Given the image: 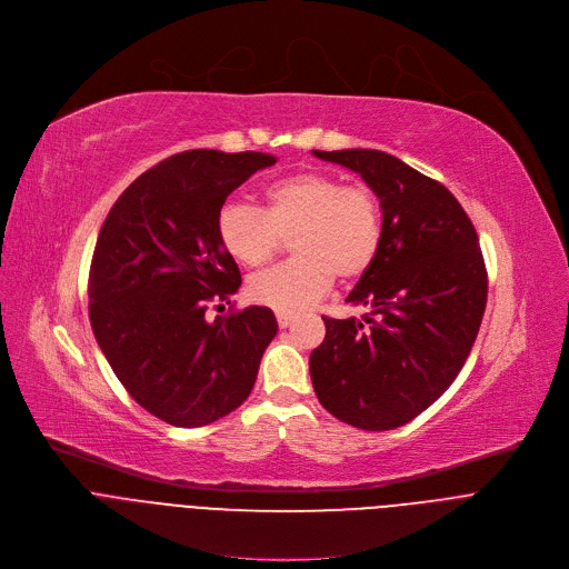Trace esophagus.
I'll use <instances>...</instances> for the list:
<instances>
[{
    "mask_svg": "<svg viewBox=\"0 0 569 569\" xmlns=\"http://www.w3.org/2000/svg\"><path fill=\"white\" fill-rule=\"evenodd\" d=\"M292 320H295V318H292L290 313H281V311L277 313V322H279V327H281V329L290 327V325H292Z\"/></svg>",
    "mask_w": 569,
    "mask_h": 569,
    "instance_id": "esophagus-1",
    "label": "esophagus"
}]
</instances>
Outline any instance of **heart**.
<instances>
[{"instance_id": "heart-1", "label": "heart", "mask_w": 569, "mask_h": 569, "mask_svg": "<svg viewBox=\"0 0 569 569\" xmlns=\"http://www.w3.org/2000/svg\"><path fill=\"white\" fill-rule=\"evenodd\" d=\"M217 240L236 262H268L281 238L290 258L249 279L247 292L262 307L299 313L340 281L361 279L382 244V208L366 184H343L336 176L301 171L264 187L262 208L229 201L217 212Z\"/></svg>"}]
</instances>
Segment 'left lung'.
<instances>
[{
  "mask_svg": "<svg viewBox=\"0 0 569 569\" xmlns=\"http://www.w3.org/2000/svg\"><path fill=\"white\" fill-rule=\"evenodd\" d=\"M357 171L382 206V244L348 301L368 313L327 318L311 352L320 405L359 430H396L462 370L487 305L478 233L448 189L370 148L313 150Z\"/></svg>",
  "mask_w": 569,
  "mask_h": 569,
  "instance_id": "obj_1",
  "label": "left lung"
}]
</instances>
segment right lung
I'll list each match as a JSON object with an SVG mask.
<instances>
[{"label": "right lung", "mask_w": 569, "mask_h": 569, "mask_svg": "<svg viewBox=\"0 0 569 569\" xmlns=\"http://www.w3.org/2000/svg\"><path fill=\"white\" fill-rule=\"evenodd\" d=\"M264 153L184 150L141 173L111 206L89 270V320L126 391L160 421L201 428L251 393L277 336L268 307L208 320L242 277L217 240L226 197Z\"/></svg>", "instance_id": "1"}]
</instances>
